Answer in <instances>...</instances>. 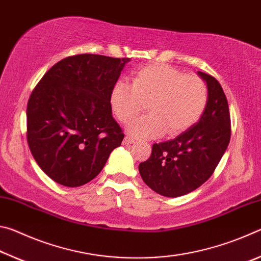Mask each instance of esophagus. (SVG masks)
I'll return each mask as SVG.
<instances>
[{"mask_svg":"<svg viewBox=\"0 0 261 261\" xmlns=\"http://www.w3.org/2000/svg\"><path fill=\"white\" fill-rule=\"evenodd\" d=\"M132 143H135V139L130 136H125L124 140H123V144H132Z\"/></svg>","mask_w":261,"mask_h":261,"instance_id":"esophagus-1","label":"esophagus"}]
</instances>
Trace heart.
<instances>
[{
    "instance_id": "heart-1",
    "label": "heart",
    "mask_w": 261,
    "mask_h": 261,
    "mask_svg": "<svg viewBox=\"0 0 261 261\" xmlns=\"http://www.w3.org/2000/svg\"><path fill=\"white\" fill-rule=\"evenodd\" d=\"M207 101L208 88L200 77L163 63L139 69L131 84L117 82L110 93L113 113L124 124L147 103V116L129 125L130 134L141 138H156L166 131L171 136L182 134L200 120Z\"/></svg>"
}]
</instances>
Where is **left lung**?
<instances>
[{
  "label": "left lung",
  "instance_id": "8db88e82",
  "mask_svg": "<svg viewBox=\"0 0 261 261\" xmlns=\"http://www.w3.org/2000/svg\"><path fill=\"white\" fill-rule=\"evenodd\" d=\"M198 73L208 88V101L199 122L175 139L153 144L151 156L139 165L144 182L165 197L184 196L204 184L230 141L226 94L214 77Z\"/></svg>",
  "mask_w": 261,
  "mask_h": 261
}]
</instances>
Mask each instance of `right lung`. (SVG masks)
Masks as SVG:
<instances>
[{
    "label": "right lung",
    "mask_w": 261,
    "mask_h": 261,
    "mask_svg": "<svg viewBox=\"0 0 261 261\" xmlns=\"http://www.w3.org/2000/svg\"><path fill=\"white\" fill-rule=\"evenodd\" d=\"M129 57L79 54L48 70L30 95L26 138L43 173L64 187L96 177L124 134L110 93Z\"/></svg>",
    "instance_id": "right-lung-1"
}]
</instances>
